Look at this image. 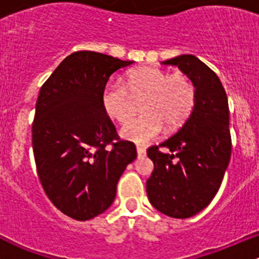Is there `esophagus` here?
Segmentation results:
<instances>
[{
    "label": "esophagus",
    "mask_w": 259,
    "mask_h": 259,
    "mask_svg": "<svg viewBox=\"0 0 259 259\" xmlns=\"http://www.w3.org/2000/svg\"><path fill=\"white\" fill-rule=\"evenodd\" d=\"M137 153L139 156H144L146 154V149L143 146H137Z\"/></svg>",
    "instance_id": "1"
}]
</instances>
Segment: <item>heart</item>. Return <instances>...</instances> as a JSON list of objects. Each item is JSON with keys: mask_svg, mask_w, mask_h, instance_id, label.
<instances>
[{"mask_svg": "<svg viewBox=\"0 0 259 259\" xmlns=\"http://www.w3.org/2000/svg\"><path fill=\"white\" fill-rule=\"evenodd\" d=\"M145 95L140 104L142 115L127 120L120 130L124 139L145 144L158 137L163 127L174 130L188 119L195 103V88L184 74L169 75L153 66L133 70L124 83L110 81L101 95L105 114L122 122L130 114V96Z\"/></svg>", "mask_w": 259, "mask_h": 259, "instance_id": "1", "label": "heart"}]
</instances>
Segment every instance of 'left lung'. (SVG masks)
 <instances>
[{
    "instance_id": "8db88e82",
    "label": "left lung",
    "mask_w": 259,
    "mask_h": 259,
    "mask_svg": "<svg viewBox=\"0 0 259 259\" xmlns=\"http://www.w3.org/2000/svg\"><path fill=\"white\" fill-rule=\"evenodd\" d=\"M178 66L195 88V103L177 134L146 151L154 163L146 180L149 202L171 218H189L215 197L232 153L229 108L226 90L215 72L193 55L161 62Z\"/></svg>"
}]
</instances>
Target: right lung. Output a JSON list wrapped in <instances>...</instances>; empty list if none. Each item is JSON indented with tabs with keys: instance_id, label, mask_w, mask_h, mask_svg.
Returning <instances> with one entry per match:
<instances>
[{
	"instance_id": "obj_1",
	"label": "right lung",
	"mask_w": 259,
	"mask_h": 259,
	"mask_svg": "<svg viewBox=\"0 0 259 259\" xmlns=\"http://www.w3.org/2000/svg\"><path fill=\"white\" fill-rule=\"evenodd\" d=\"M134 61L94 51L69 55L38 94L32 148L44 190L52 204L76 221H89L113 204L116 185L137 158L120 140L101 104L109 77Z\"/></svg>"
}]
</instances>
